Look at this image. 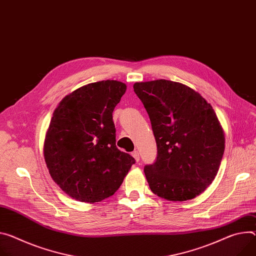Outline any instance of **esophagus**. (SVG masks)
Wrapping results in <instances>:
<instances>
[{
	"label": "esophagus",
	"instance_id": "34e87169",
	"mask_svg": "<svg viewBox=\"0 0 256 256\" xmlns=\"http://www.w3.org/2000/svg\"><path fill=\"white\" fill-rule=\"evenodd\" d=\"M132 156L136 159V161H138V160H140V154H138V151H134V152L132 153Z\"/></svg>",
	"mask_w": 256,
	"mask_h": 256
}]
</instances>
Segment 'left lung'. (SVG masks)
Returning <instances> with one entry per match:
<instances>
[{
    "mask_svg": "<svg viewBox=\"0 0 256 256\" xmlns=\"http://www.w3.org/2000/svg\"><path fill=\"white\" fill-rule=\"evenodd\" d=\"M134 90L150 118L157 158L146 166L151 191L168 201L200 195L218 174L224 134L212 106L188 86L157 80Z\"/></svg>",
    "mask_w": 256,
    "mask_h": 256,
    "instance_id": "8db88e82",
    "label": "left lung"
}]
</instances>
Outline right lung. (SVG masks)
I'll return each instance as SVG.
<instances>
[{
    "mask_svg": "<svg viewBox=\"0 0 256 256\" xmlns=\"http://www.w3.org/2000/svg\"><path fill=\"white\" fill-rule=\"evenodd\" d=\"M126 90L118 80L92 82L54 110L44 157L53 180L76 200L95 203L112 196L136 162L115 145L112 112Z\"/></svg>",
    "mask_w": 256,
    "mask_h": 256,
    "instance_id": "obj_1",
    "label": "right lung"
}]
</instances>
